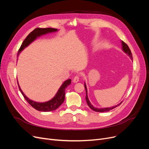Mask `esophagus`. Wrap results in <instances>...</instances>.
<instances>
[{
    "label": "esophagus",
    "instance_id": "esophagus-1",
    "mask_svg": "<svg viewBox=\"0 0 149 149\" xmlns=\"http://www.w3.org/2000/svg\"><path fill=\"white\" fill-rule=\"evenodd\" d=\"M79 81V76H75L74 77V78L73 79V82L74 83H76Z\"/></svg>",
    "mask_w": 149,
    "mask_h": 149
}]
</instances>
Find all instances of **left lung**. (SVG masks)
Segmentation results:
<instances>
[{"label": "left lung", "mask_w": 149, "mask_h": 149, "mask_svg": "<svg viewBox=\"0 0 149 149\" xmlns=\"http://www.w3.org/2000/svg\"><path fill=\"white\" fill-rule=\"evenodd\" d=\"M121 43H122V50L124 51L125 54H127L129 56H130V59H131L132 60H133L132 54L130 49H129L128 46H127V45L124 41H121ZM85 88L86 94V102H87V104L88 105L89 107L91 109H93V110L94 111H96V112H107V111H110V110H111V109L115 108L116 107H117L118 106L120 105L121 104V103H122V102H121L120 103H119L118 105H116V106H114V107H108V108H95V107L91 104V102H90L89 100L88 97V91H87V88H86V85L85 82Z\"/></svg>", "instance_id": "left-lung-1"}]
</instances>
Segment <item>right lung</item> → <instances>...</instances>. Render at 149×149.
Instances as JSON below:
<instances>
[{"label": "right lung", "instance_id": "add662e5", "mask_svg": "<svg viewBox=\"0 0 149 149\" xmlns=\"http://www.w3.org/2000/svg\"><path fill=\"white\" fill-rule=\"evenodd\" d=\"M58 30L56 29H53V28L35 29V30L32 31L30 33H29V35L23 41L20 49L19 50V52L17 53V56H19V54H20L25 47L29 46V45L32 42H33L37 38L40 37L44 35H46L47 33L56 32ZM70 83H71L70 79H68L66 81H64L61 85V86L60 87L59 89L58 90L56 94H55V95L54 97L51 100L45 102H35L30 99L22 92V91L21 89L19 83H18V86H19V90H20V91L22 93V95L24 96L25 99L27 101V102L32 107H33L38 111L48 112V111H52L55 110V109H57L63 103L64 99H65L66 89L69 85H70Z\"/></svg>", "mask_w": 149, "mask_h": 149}]
</instances>
